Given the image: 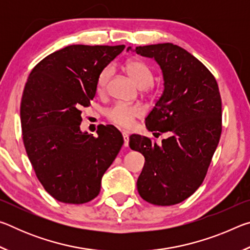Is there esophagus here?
Wrapping results in <instances>:
<instances>
[{
	"label": "esophagus",
	"instance_id": "1",
	"mask_svg": "<svg viewBox=\"0 0 250 250\" xmlns=\"http://www.w3.org/2000/svg\"><path fill=\"white\" fill-rule=\"evenodd\" d=\"M122 137H124L125 146H129V134H128V132H122Z\"/></svg>",
	"mask_w": 250,
	"mask_h": 250
}]
</instances>
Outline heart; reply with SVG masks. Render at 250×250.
I'll return each mask as SVG.
<instances>
[{
  "label": "heart",
  "mask_w": 250,
  "mask_h": 250,
  "mask_svg": "<svg viewBox=\"0 0 250 250\" xmlns=\"http://www.w3.org/2000/svg\"><path fill=\"white\" fill-rule=\"evenodd\" d=\"M125 69L129 74L131 79L140 88H146L153 83V73L146 62L139 58H130L125 62ZM111 67H104L100 70L96 80V91L98 95H104L108 90L110 77H111ZM145 113L140 104H128L118 103L108 109L107 118L116 125L124 129H130L134 125L135 119L140 118Z\"/></svg>",
  "instance_id": "heart-1"
}]
</instances>
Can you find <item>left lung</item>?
<instances>
[{
  "instance_id": "1",
  "label": "left lung",
  "mask_w": 250,
  "mask_h": 250,
  "mask_svg": "<svg viewBox=\"0 0 250 250\" xmlns=\"http://www.w3.org/2000/svg\"><path fill=\"white\" fill-rule=\"evenodd\" d=\"M135 52L154 58L162 69L164 90L146 125L151 132L168 134L160 146L143 135L130 137L131 149L146 159L138 192L150 204H179L200 188L218 146L222 133L218 84L196 57L177 45L139 46Z\"/></svg>"
}]
</instances>
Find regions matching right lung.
<instances>
[{
  "mask_svg": "<svg viewBox=\"0 0 250 250\" xmlns=\"http://www.w3.org/2000/svg\"><path fill=\"white\" fill-rule=\"evenodd\" d=\"M125 45H70L34 67L21 103L23 142L37 179L55 200L68 204L90 202L101 179L119 153L124 138L111 125L97 137L83 133L82 110L96 95L100 70Z\"/></svg>",
  "mask_w": 250,
  "mask_h": 250,
  "instance_id": "obj_1",
  "label": "right lung"
}]
</instances>
